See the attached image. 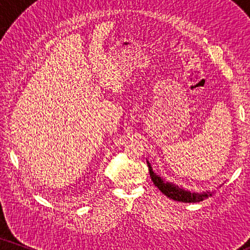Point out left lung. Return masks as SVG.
<instances>
[{
  "mask_svg": "<svg viewBox=\"0 0 250 250\" xmlns=\"http://www.w3.org/2000/svg\"><path fill=\"white\" fill-rule=\"evenodd\" d=\"M148 164V168L151 177L152 182L162 192L170 199L175 201H181V203H199L206 198L210 197L213 194V191H203V192H192V191L186 190L182 187L176 186L172 182L165 181L162 176L153 172L151 165H150L149 160H146Z\"/></svg>",
  "mask_w": 250,
  "mask_h": 250,
  "instance_id": "8db88e82",
  "label": "left lung"
}]
</instances>
